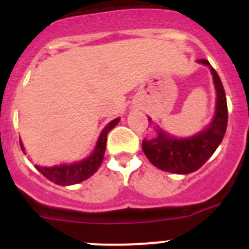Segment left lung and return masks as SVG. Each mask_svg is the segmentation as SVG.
<instances>
[{"mask_svg":"<svg viewBox=\"0 0 249 249\" xmlns=\"http://www.w3.org/2000/svg\"><path fill=\"white\" fill-rule=\"evenodd\" d=\"M198 62L208 66L212 72L217 91L215 116L208 128L191 138H172L162 132V129H158L157 137L142 142V148L149 162L166 172L187 175L201 168L214 153L227 129V100L221 78L207 59H199Z\"/></svg>","mask_w":249,"mask_h":249,"instance_id":"1","label":"left lung"}]
</instances>
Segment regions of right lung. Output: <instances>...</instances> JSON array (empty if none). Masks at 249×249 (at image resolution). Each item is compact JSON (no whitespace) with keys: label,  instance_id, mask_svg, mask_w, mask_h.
Wrapping results in <instances>:
<instances>
[{"label":"right lung","instance_id":"right-lung-1","mask_svg":"<svg viewBox=\"0 0 249 249\" xmlns=\"http://www.w3.org/2000/svg\"><path fill=\"white\" fill-rule=\"evenodd\" d=\"M118 121H120V118H116V120L109 122L105 127V129L102 131V133H101L100 138L97 141V146H96L93 153L89 158H86V160H81V162L74 164H63V166L54 167L36 166V168L47 179H50L53 183L58 184V186H70V184H76L85 181V179L91 177L100 168L101 164H102L103 157H105L107 135L117 124ZM19 144H21V148L23 151L21 141H19Z\"/></svg>","mask_w":249,"mask_h":249}]
</instances>
